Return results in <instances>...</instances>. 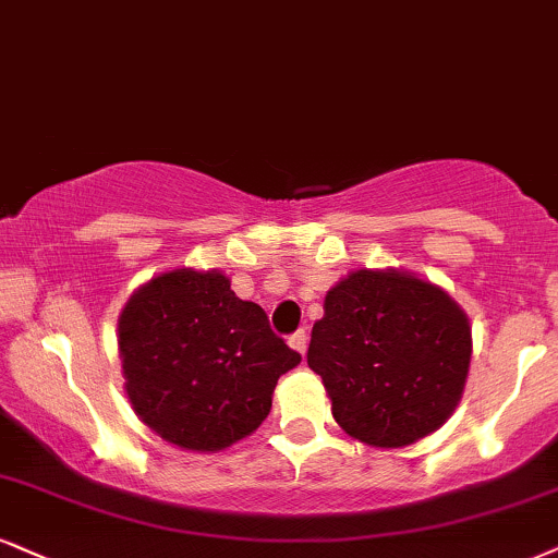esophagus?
I'll return each instance as SVG.
<instances>
[{
  "instance_id": "34e87169",
  "label": "esophagus",
  "mask_w": 558,
  "mask_h": 558,
  "mask_svg": "<svg viewBox=\"0 0 558 558\" xmlns=\"http://www.w3.org/2000/svg\"><path fill=\"white\" fill-rule=\"evenodd\" d=\"M290 347L294 349V352H300V354L307 352V328H300V331H294L290 336Z\"/></svg>"
}]
</instances>
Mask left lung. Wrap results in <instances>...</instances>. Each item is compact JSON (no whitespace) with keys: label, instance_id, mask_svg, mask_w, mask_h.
I'll return each mask as SVG.
<instances>
[{"label":"left lung","instance_id":"1","mask_svg":"<svg viewBox=\"0 0 558 558\" xmlns=\"http://www.w3.org/2000/svg\"><path fill=\"white\" fill-rule=\"evenodd\" d=\"M313 326L307 364L333 418L373 447H405L439 429L463 396L471 323L445 290L409 271L360 268Z\"/></svg>","mask_w":558,"mask_h":558}]
</instances>
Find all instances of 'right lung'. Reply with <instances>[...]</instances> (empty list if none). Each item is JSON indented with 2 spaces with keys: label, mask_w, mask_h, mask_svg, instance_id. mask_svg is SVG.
Returning <instances> with one entry per match:
<instances>
[{
  "label": "right lung",
  "mask_w": 558,
  "mask_h": 558,
  "mask_svg": "<svg viewBox=\"0 0 558 558\" xmlns=\"http://www.w3.org/2000/svg\"><path fill=\"white\" fill-rule=\"evenodd\" d=\"M132 409L165 442L217 452L256 432L302 356L235 298L219 271L175 268L140 287L119 318Z\"/></svg>",
  "instance_id": "add662e5"
}]
</instances>
